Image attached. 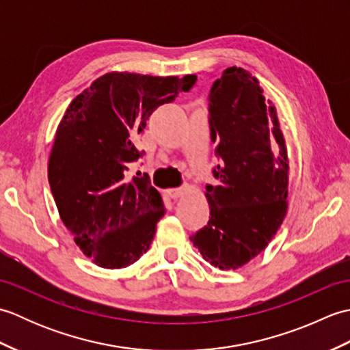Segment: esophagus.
Here are the masks:
<instances>
[{"label": "esophagus", "mask_w": 350, "mask_h": 350, "mask_svg": "<svg viewBox=\"0 0 350 350\" xmlns=\"http://www.w3.org/2000/svg\"><path fill=\"white\" fill-rule=\"evenodd\" d=\"M185 191H187V188H173V189H167V196H168L170 198L176 200V198L182 197V196L185 194Z\"/></svg>", "instance_id": "34e87169"}]
</instances>
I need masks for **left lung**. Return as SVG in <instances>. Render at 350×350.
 I'll return each mask as SVG.
<instances>
[{
  "mask_svg": "<svg viewBox=\"0 0 350 350\" xmlns=\"http://www.w3.org/2000/svg\"><path fill=\"white\" fill-rule=\"evenodd\" d=\"M211 138L219 163L206 185L211 217L191 236L219 269L254 258L277 233L287 211V150L269 99L251 73L228 68L209 93Z\"/></svg>",
  "mask_w": 350,
  "mask_h": 350,
  "instance_id": "obj_1",
  "label": "left lung"
}]
</instances>
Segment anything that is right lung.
Masks as SVG:
<instances>
[{
  "label": "right lung",
  "instance_id": "1",
  "mask_svg": "<svg viewBox=\"0 0 350 350\" xmlns=\"http://www.w3.org/2000/svg\"><path fill=\"white\" fill-rule=\"evenodd\" d=\"M197 78L107 73L66 111L49 156L48 180L63 224L81 251L120 269L152 243L163 202L148 176H129L143 158L133 139L153 111L189 92Z\"/></svg>",
  "mask_w": 350,
  "mask_h": 350
}]
</instances>
